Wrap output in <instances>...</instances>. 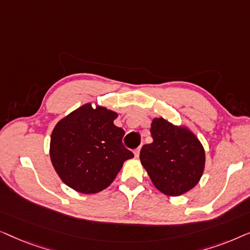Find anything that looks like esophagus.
<instances>
[{
    "label": "esophagus",
    "instance_id": "34e87169",
    "mask_svg": "<svg viewBox=\"0 0 250 250\" xmlns=\"http://www.w3.org/2000/svg\"><path fill=\"white\" fill-rule=\"evenodd\" d=\"M140 150H141V148H140V146H139L138 149L134 150V157H135V158H138V157H139V155H140Z\"/></svg>",
    "mask_w": 250,
    "mask_h": 250
}]
</instances>
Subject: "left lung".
<instances>
[{
    "instance_id": "1",
    "label": "left lung",
    "mask_w": 250,
    "mask_h": 250,
    "mask_svg": "<svg viewBox=\"0 0 250 250\" xmlns=\"http://www.w3.org/2000/svg\"><path fill=\"white\" fill-rule=\"evenodd\" d=\"M152 143L145 145L140 160L153 186L169 197L182 196L199 183L206 153L198 136L187 125H175L165 118H153Z\"/></svg>"
}]
</instances>
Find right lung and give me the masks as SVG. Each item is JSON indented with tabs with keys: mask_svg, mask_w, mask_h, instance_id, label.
Returning a JSON list of instances; mask_svg holds the SVG:
<instances>
[{
	"mask_svg": "<svg viewBox=\"0 0 250 250\" xmlns=\"http://www.w3.org/2000/svg\"><path fill=\"white\" fill-rule=\"evenodd\" d=\"M119 116L104 105L87 102L54 126L50 159L61 181L76 192L94 194L116 179L123 164L133 158L122 139L125 132L114 124Z\"/></svg>",
	"mask_w": 250,
	"mask_h": 250,
	"instance_id": "add662e5",
	"label": "right lung"
}]
</instances>
